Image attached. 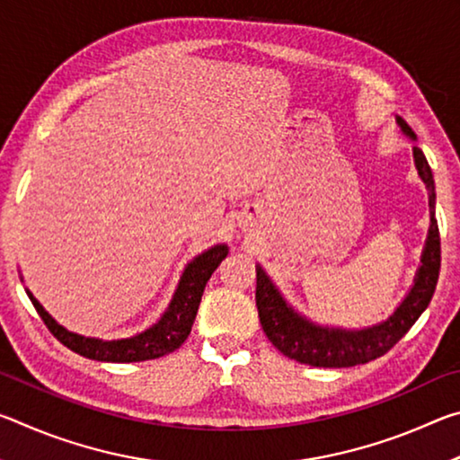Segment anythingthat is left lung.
Wrapping results in <instances>:
<instances>
[{"instance_id":"8db88e82","label":"left lung","mask_w":460,"mask_h":460,"mask_svg":"<svg viewBox=\"0 0 460 460\" xmlns=\"http://www.w3.org/2000/svg\"><path fill=\"white\" fill-rule=\"evenodd\" d=\"M395 123L400 126L403 136L416 142V134L400 115H395ZM411 154H414V166L418 170L420 181L424 182L428 190L430 227H428L426 243L422 255H420L414 284L410 286L408 294L403 296V300L385 321L363 326V329H342V326L318 324L298 313L284 298V294L279 292L274 279L258 263L255 266V271H258L255 302H258L260 323L266 337L279 353H284L298 363L313 365V367H353V365L369 363L385 355L411 329V324L418 321L420 314L430 305L440 271V235L438 223H436L434 217L436 192L432 170L428 166L424 152L414 146Z\"/></svg>"}]
</instances>
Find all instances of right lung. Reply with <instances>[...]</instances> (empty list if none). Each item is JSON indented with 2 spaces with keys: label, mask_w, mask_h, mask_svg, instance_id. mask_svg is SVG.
Returning a JSON list of instances; mask_svg holds the SVG:
<instances>
[{
  "label": "right lung",
  "mask_w": 460,
  "mask_h": 460,
  "mask_svg": "<svg viewBox=\"0 0 460 460\" xmlns=\"http://www.w3.org/2000/svg\"><path fill=\"white\" fill-rule=\"evenodd\" d=\"M229 247L227 243H217L205 252L194 255L182 270V276L178 279V286L172 294L168 308L162 316L146 331L131 334L126 339H97L84 337V334L73 332L58 324L54 318L46 313L44 306L34 298V294L26 288L28 298L32 300L38 314L49 326L50 332L57 337L62 345L71 349L93 361H107V363H134L158 359L168 353L176 351L182 342L189 339L197 310L200 305L202 292L211 278L213 271L219 268V263L227 258Z\"/></svg>",
  "instance_id": "right-lung-1"
}]
</instances>
